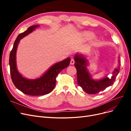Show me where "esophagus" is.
<instances>
[{
  "label": "esophagus",
  "instance_id": "1",
  "mask_svg": "<svg viewBox=\"0 0 131 131\" xmlns=\"http://www.w3.org/2000/svg\"><path fill=\"white\" fill-rule=\"evenodd\" d=\"M70 64H72V65H73L74 64V63H75V61H74V59L73 58L71 59V61H70Z\"/></svg>",
  "mask_w": 131,
  "mask_h": 131
}]
</instances>
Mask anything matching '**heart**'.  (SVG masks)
Returning a JSON list of instances; mask_svg holds the SVG:
<instances>
[{
    "mask_svg": "<svg viewBox=\"0 0 131 131\" xmlns=\"http://www.w3.org/2000/svg\"><path fill=\"white\" fill-rule=\"evenodd\" d=\"M86 36L88 37L89 38H92L93 37V34L91 33H86Z\"/></svg>",
    "mask_w": 131,
    "mask_h": 131,
    "instance_id": "heart-1",
    "label": "heart"
}]
</instances>
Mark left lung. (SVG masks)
<instances>
[{
	"label": "left lung",
	"mask_w": 131,
	"mask_h": 131,
	"mask_svg": "<svg viewBox=\"0 0 131 131\" xmlns=\"http://www.w3.org/2000/svg\"><path fill=\"white\" fill-rule=\"evenodd\" d=\"M75 67L77 71L78 85L88 94H96L104 91L113 84L117 75L119 73L120 67L115 69L110 79L105 77L100 80H93L88 70V62L82 55L77 54L74 57Z\"/></svg>",
	"instance_id": "1"
}]
</instances>
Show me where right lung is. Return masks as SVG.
I'll return each instance as SVG.
<instances>
[{
    "label": "right lung",
    "instance_id": "right-lung-1",
    "mask_svg": "<svg viewBox=\"0 0 131 131\" xmlns=\"http://www.w3.org/2000/svg\"><path fill=\"white\" fill-rule=\"evenodd\" d=\"M39 27L34 25L29 27L25 31L19 34L14 43L9 57V64L12 81L16 88L23 93L30 96H41L50 93L56 85V78L61 71L69 65L70 58H67L52 66L40 78L30 80L22 76L16 67V54L18 43L21 39L31 33Z\"/></svg>",
    "mask_w": 131,
    "mask_h": 131
}]
</instances>
